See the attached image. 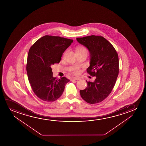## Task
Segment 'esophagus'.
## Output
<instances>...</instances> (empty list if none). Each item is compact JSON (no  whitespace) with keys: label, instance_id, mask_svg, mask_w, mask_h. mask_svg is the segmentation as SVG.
Instances as JSON below:
<instances>
[{"label":"esophagus","instance_id":"esophagus-1","mask_svg":"<svg viewBox=\"0 0 146 146\" xmlns=\"http://www.w3.org/2000/svg\"><path fill=\"white\" fill-rule=\"evenodd\" d=\"M80 79L79 78H78V77H72L71 79V80H80Z\"/></svg>","mask_w":146,"mask_h":146}]
</instances>
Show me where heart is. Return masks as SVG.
Instances as JSON below:
<instances>
[{"mask_svg":"<svg viewBox=\"0 0 146 146\" xmlns=\"http://www.w3.org/2000/svg\"><path fill=\"white\" fill-rule=\"evenodd\" d=\"M76 52H85V53H88V51H87V49L85 47H83V46H80V47H78V48H77ZM74 71L75 73H78V71H77V70H74Z\"/></svg>","mask_w":146,"mask_h":146,"instance_id":"obj_1","label":"heart"}]
</instances>
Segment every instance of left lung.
<instances>
[{"label": "left lung", "mask_w": 146, "mask_h": 146, "mask_svg": "<svg viewBox=\"0 0 146 146\" xmlns=\"http://www.w3.org/2000/svg\"><path fill=\"white\" fill-rule=\"evenodd\" d=\"M76 39L90 52V66L87 72L96 77L93 82L86 81L87 87L80 90V95L89 104L98 103L109 95L115 86L119 74L118 54L102 36L91 35Z\"/></svg>", "instance_id": "obj_1"}]
</instances>
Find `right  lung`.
<instances>
[{"label": "right lung", "instance_id": "add662e5", "mask_svg": "<svg viewBox=\"0 0 146 146\" xmlns=\"http://www.w3.org/2000/svg\"><path fill=\"white\" fill-rule=\"evenodd\" d=\"M73 40L46 35L38 39L28 52L26 70L32 90L40 99L53 102L60 98L70 80L53 76L51 66L59 63Z\"/></svg>", "mask_w": 146, "mask_h": 146}]
</instances>
